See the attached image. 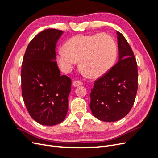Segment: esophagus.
<instances>
[{
  "mask_svg": "<svg viewBox=\"0 0 158 158\" xmlns=\"http://www.w3.org/2000/svg\"><path fill=\"white\" fill-rule=\"evenodd\" d=\"M82 84H83V82H80V81H78V80H75L73 82V85L74 87L78 86V85H82Z\"/></svg>",
  "mask_w": 158,
  "mask_h": 158,
  "instance_id": "1",
  "label": "esophagus"
}]
</instances>
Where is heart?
Masks as SVG:
<instances>
[{"instance_id":"1","label":"heart","mask_w":158,"mask_h":158,"mask_svg":"<svg viewBox=\"0 0 158 158\" xmlns=\"http://www.w3.org/2000/svg\"><path fill=\"white\" fill-rule=\"evenodd\" d=\"M60 49L57 63L64 73H69L79 60L80 69L96 78L111 69L117 58V45L107 33L78 35L72 37Z\"/></svg>"}]
</instances>
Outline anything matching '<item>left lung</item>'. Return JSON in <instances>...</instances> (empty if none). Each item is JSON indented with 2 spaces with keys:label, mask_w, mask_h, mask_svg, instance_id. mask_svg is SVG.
I'll return each instance as SVG.
<instances>
[{
  "label": "left lung",
  "mask_w": 158,
  "mask_h": 158,
  "mask_svg": "<svg viewBox=\"0 0 158 158\" xmlns=\"http://www.w3.org/2000/svg\"><path fill=\"white\" fill-rule=\"evenodd\" d=\"M118 61L95 81L91 90L89 107L95 117L114 122L125 117L135 101L138 67L133 51L125 37L117 31Z\"/></svg>",
  "instance_id": "left-lung-1"
}]
</instances>
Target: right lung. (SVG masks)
<instances>
[{"label":"right lung","mask_w":158,"mask_h":158,"mask_svg":"<svg viewBox=\"0 0 158 158\" xmlns=\"http://www.w3.org/2000/svg\"><path fill=\"white\" fill-rule=\"evenodd\" d=\"M63 31L47 29L30 42L23 56L22 95L33 119L52 126L64 120L69 108L71 79L60 75L55 47Z\"/></svg>","instance_id":"add662e5"}]
</instances>
